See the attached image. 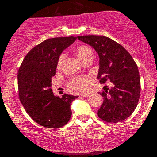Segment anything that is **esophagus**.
Returning <instances> with one entry per match:
<instances>
[{
    "label": "esophagus",
    "instance_id": "obj_1",
    "mask_svg": "<svg viewBox=\"0 0 157 157\" xmlns=\"http://www.w3.org/2000/svg\"><path fill=\"white\" fill-rule=\"evenodd\" d=\"M80 96H83V97H87L88 96H90V93H80Z\"/></svg>",
    "mask_w": 157,
    "mask_h": 157
}]
</instances>
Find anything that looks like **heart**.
<instances>
[{"label":"heart","instance_id":"obj_1","mask_svg":"<svg viewBox=\"0 0 157 157\" xmlns=\"http://www.w3.org/2000/svg\"><path fill=\"white\" fill-rule=\"evenodd\" d=\"M74 52L76 55L77 58H78L80 62H83L85 60L88 58H93V49L86 45H80L74 48ZM64 56L63 55H60L57 61V67L58 68L62 66L63 61H64ZM89 84V77H78L73 78L70 81V86L74 90H84L87 88Z\"/></svg>","mask_w":157,"mask_h":157}]
</instances>
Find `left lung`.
<instances>
[{
  "mask_svg": "<svg viewBox=\"0 0 157 157\" xmlns=\"http://www.w3.org/2000/svg\"><path fill=\"white\" fill-rule=\"evenodd\" d=\"M93 47L99 57L97 78L100 83L110 82L99 93L103 102L97 112L99 118L109 123L126 119L134 112L140 94V79L135 61L122 45L102 36H77Z\"/></svg>",
  "mask_w": 157,
  "mask_h": 157,
  "instance_id": "left-lung-1",
  "label": "left lung"
}]
</instances>
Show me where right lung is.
<instances>
[{
  "instance_id": "1",
  "label": "right lung",
  "mask_w": 157,
  "mask_h": 157,
  "mask_svg": "<svg viewBox=\"0 0 157 157\" xmlns=\"http://www.w3.org/2000/svg\"><path fill=\"white\" fill-rule=\"evenodd\" d=\"M76 39L70 36L46 39L28 52L18 71L20 102L32 119L45 128H59L71 119V102L78 96H55L51 87L60 55Z\"/></svg>"
}]
</instances>
